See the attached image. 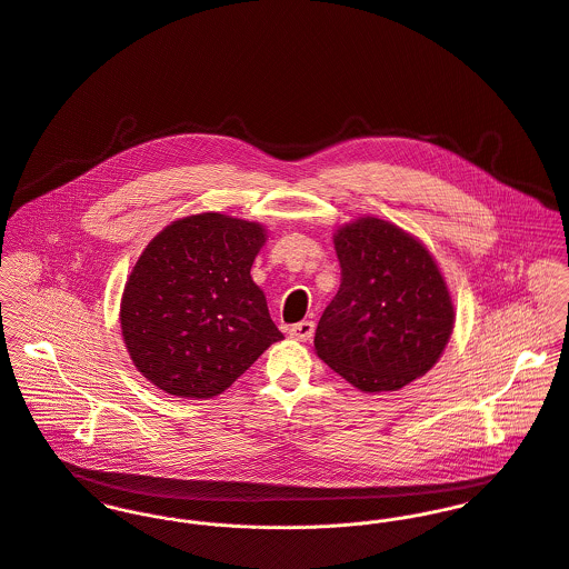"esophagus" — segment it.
<instances>
[{"instance_id": "obj_1", "label": "esophagus", "mask_w": 569, "mask_h": 569, "mask_svg": "<svg viewBox=\"0 0 569 569\" xmlns=\"http://www.w3.org/2000/svg\"><path fill=\"white\" fill-rule=\"evenodd\" d=\"M290 337L297 341H310L315 337V323L312 321H301L290 328Z\"/></svg>"}]
</instances>
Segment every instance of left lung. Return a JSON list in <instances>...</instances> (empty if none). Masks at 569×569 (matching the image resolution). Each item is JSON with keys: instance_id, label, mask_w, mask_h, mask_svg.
Listing matches in <instances>:
<instances>
[{"instance_id": "1", "label": "left lung", "mask_w": 569, "mask_h": 569, "mask_svg": "<svg viewBox=\"0 0 569 569\" xmlns=\"http://www.w3.org/2000/svg\"><path fill=\"white\" fill-rule=\"evenodd\" d=\"M341 288L315 349L360 391H396L425 376L453 332V301L433 254L402 228L360 218L337 230Z\"/></svg>"}]
</instances>
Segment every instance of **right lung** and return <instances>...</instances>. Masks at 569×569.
<instances>
[{
  "label": "right lung",
  "instance_id": "add662e5",
  "mask_svg": "<svg viewBox=\"0 0 569 569\" xmlns=\"http://www.w3.org/2000/svg\"><path fill=\"white\" fill-rule=\"evenodd\" d=\"M257 222L200 213L171 222L138 257L120 301L136 369L169 396L213 398L283 335L250 268Z\"/></svg>",
  "mask_w": 569,
  "mask_h": 569
}]
</instances>
